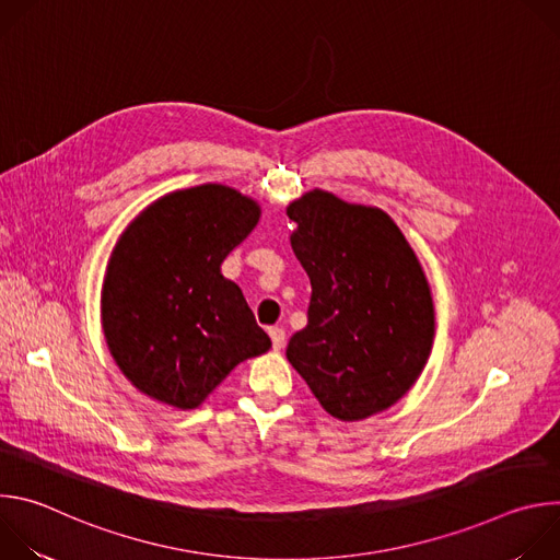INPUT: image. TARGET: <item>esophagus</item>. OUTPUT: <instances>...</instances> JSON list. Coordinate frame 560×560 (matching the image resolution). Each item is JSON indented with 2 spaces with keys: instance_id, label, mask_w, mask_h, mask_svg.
Wrapping results in <instances>:
<instances>
[{
  "instance_id": "1",
  "label": "esophagus",
  "mask_w": 560,
  "mask_h": 560,
  "mask_svg": "<svg viewBox=\"0 0 560 560\" xmlns=\"http://www.w3.org/2000/svg\"><path fill=\"white\" fill-rule=\"evenodd\" d=\"M270 339H272V348L275 350H281L283 343H285V330L283 328H270Z\"/></svg>"
}]
</instances>
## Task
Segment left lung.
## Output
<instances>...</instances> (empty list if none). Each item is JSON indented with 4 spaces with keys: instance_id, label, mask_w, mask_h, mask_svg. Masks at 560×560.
<instances>
[{
    "instance_id": "1",
    "label": "left lung",
    "mask_w": 560,
    "mask_h": 560,
    "mask_svg": "<svg viewBox=\"0 0 560 560\" xmlns=\"http://www.w3.org/2000/svg\"><path fill=\"white\" fill-rule=\"evenodd\" d=\"M285 212L312 285L307 326L292 335L285 357L332 419L363 421L404 398L430 359L428 277L381 208L314 188Z\"/></svg>"
}]
</instances>
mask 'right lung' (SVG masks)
I'll list each match as a JSON object with an SVG mask.
<instances>
[{"label": "right lung", "mask_w": 560, "mask_h": 560, "mask_svg": "<svg viewBox=\"0 0 560 560\" xmlns=\"http://www.w3.org/2000/svg\"><path fill=\"white\" fill-rule=\"evenodd\" d=\"M261 206L223 184L173 190L119 234L102 285V326L121 374L148 398L195 410L246 359L266 354L223 259L255 230Z\"/></svg>", "instance_id": "right-lung-1"}]
</instances>
